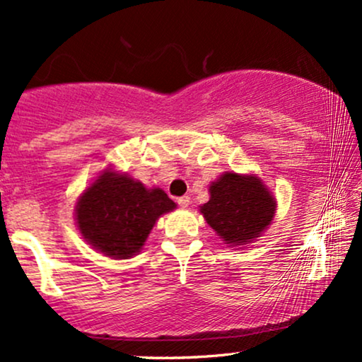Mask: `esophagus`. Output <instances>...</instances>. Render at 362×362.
Listing matches in <instances>:
<instances>
[{
	"label": "esophagus",
	"mask_w": 362,
	"mask_h": 362,
	"mask_svg": "<svg viewBox=\"0 0 362 362\" xmlns=\"http://www.w3.org/2000/svg\"><path fill=\"white\" fill-rule=\"evenodd\" d=\"M177 204L180 207H189L190 206V197H189V195H182V197L177 199Z\"/></svg>",
	"instance_id": "34e87169"
}]
</instances>
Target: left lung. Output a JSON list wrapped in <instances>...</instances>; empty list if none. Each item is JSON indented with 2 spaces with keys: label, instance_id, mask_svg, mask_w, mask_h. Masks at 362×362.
Listing matches in <instances>:
<instances>
[{
  "label": "left lung",
  "instance_id": "8db88e82",
  "mask_svg": "<svg viewBox=\"0 0 362 362\" xmlns=\"http://www.w3.org/2000/svg\"><path fill=\"white\" fill-rule=\"evenodd\" d=\"M209 194L201 214L230 247L253 242L267 230L276 213V199L255 175L224 172L211 184Z\"/></svg>",
  "mask_w": 362,
  "mask_h": 362
}]
</instances>
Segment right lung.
Listing matches in <instances>:
<instances>
[{
    "label": "right lung",
    "instance_id": "add662e5",
    "mask_svg": "<svg viewBox=\"0 0 362 362\" xmlns=\"http://www.w3.org/2000/svg\"><path fill=\"white\" fill-rule=\"evenodd\" d=\"M175 207L158 187L146 189L127 173L107 168L80 195L74 214L81 236L95 250L129 259L141 252L158 218Z\"/></svg>",
    "mask_w": 362,
    "mask_h": 362
}]
</instances>
